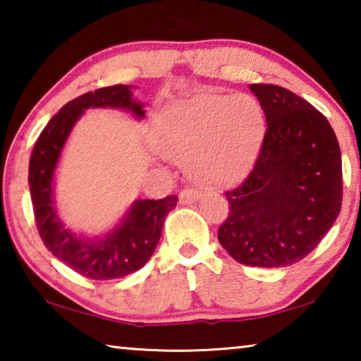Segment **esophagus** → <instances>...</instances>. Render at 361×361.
<instances>
[{
	"label": "esophagus",
	"mask_w": 361,
	"mask_h": 361,
	"mask_svg": "<svg viewBox=\"0 0 361 361\" xmlns=\"http://www.w3.org/2000/svg\"><path fill=\"white\" fill-rule=\"evenodd\" d=\"M199 197H200V189H197V188L186 186V188H183L180 192L181 204H191V202H194V200H197Z\"/></svg>",
	"instance_id": "1"
}]
</instances>
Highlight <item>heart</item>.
I'll return each mask as SVG.
<instances>
[{
	"mask_svg": "<svg viewBox=\"0 0 361 361\" xmlns=\"http://www.w3.org/2000/svg\"><path fill=\"white\" fill-rule=\"evenodd\" d=\"M262 133L264 114L253 97L199 94L164 108L152 121L151 142L164 156L188 157L197 180L229 183L245 173Z\"/></svg>",
	"mask_w": 361,
	"mask_h": 361,
	"instance_id": "obj_1",
	"label": "heart"
}]
</instances>
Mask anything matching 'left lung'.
<instances>
[{
  "mask_svg": "<svg viewBox=\"0 0 361 361\" xmlns=\"http://www.w3.org/2000/svg\"><path fill=\"white\" fill-rule=\"evenodd\" d=\"M267 129L252 172L226 191L218 240L240 264L283 267L305 258L338 218L342 162L325 116L276 84H250Z\"/></svg>",
  "mask_w": 361,
  "mask_h": 361,
  "instance_id": "left-lung-1",
  "label": "left lung"
}]
</instances>
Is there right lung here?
I'll list each match as a JSON object with an SVG mask.
<instances>
[{"mask_svg": "<svg viewBox=\"0 0 361 361\" xmlns=\"http://www.w3.org/2000/svg\"><path fill=\"white\" fill-rule=\"evenodd\" d=\"M122 108L135 118H145L143 103L132 99L130 85L116 84L82 94L71 100L47 122L30 157L28 183L35 221L41 240L56 258L81 276L111 280L142 269L154 253L166 216L178 197L137 200L113 232L95 240H84L63 228L54 205V172L60 152L75 122L87 108Z\"/></svg>", "mask_w": 361, "mask_h": 361, "instance_id": "obj_1", "label": "right lung"}]
</instances>
